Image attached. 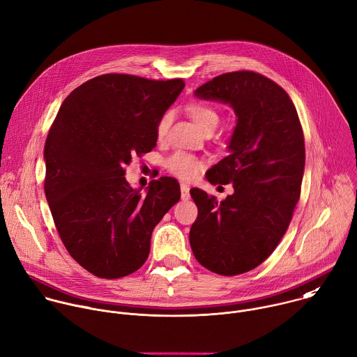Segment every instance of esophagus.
<instances>
[{"label":"esophagus","mask_w":357,"mask_h":357,"mask_svg":"<svg viewBox=\"0 0 357 357\" xmlns=\"http://www.w3.org/2000/svg\"><path fill=\"white\" fill-rule=\"evenodd\" d=\"M189 185L188 183H181V197H182V200H189Z\"/></svg>","instance_id":"esophagus-1"}]
</instances>
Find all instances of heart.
Instances as JSON below:
<instances>
[{
	"label": "heart",
	"instance_id": "1",
	"mask_svg": "<svg viewBox=\"0 0 357 357\" xmlns=\"http://www.w3.org/2000/svg\"><path fill=\"white\" fill-rule=\"evenodd\" d=\"M188 112H189L190 117L193 119V122L197 125V128L202 129L203 132L207 129H217V126L220 123V114L217 113L215 109H213L207 105L192 103V105H189ZM171 121H172L171 113H167L162 116V119L158 123V128H157L158 137H162L167 133V129H168ZM167 168L174 175H176L179 178L190 179L202 171L203 164L193 155H189L185 153H176L168 158Z\"/></svg>",
	"mask_w": 357,
	"mask_h": 357
}]
</instances>
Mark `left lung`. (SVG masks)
Returning a JSON list of instances; mask_svg holds the SVG:
<instances>
[{"label": "left lung", "instance_id": "1", "mask_svg": "<svg viewBox=\"0 0 357 357\" xmlns=\"http://www.w3.org/2000/svg\"><path fill=\"white\" fill-rule=\"evenodd\" d=\"M193 93L228 105L236 123L228 155L206 172L213 185L232 183L234 193L218 203L190 189L199 210L190 248L206 269L241 275L275 251L290 224L305 165L301 125L286 91L254 71L218 75Z\"/></svg>", "mask_w": 357, "mask_h": 357}]
</instances>
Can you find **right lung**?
<instances>
[{
	"label": "right lung",
	"mask_w": 357,
	"mask_h": 357,
	"mask_svg": "<svg viewBox=\"0 0 357 357\" xmlns=\"http://www.w3.org/2000/svg\"><path fill=\"white\" fill-rule=\"evenodd\" d=\"M185 86L179 78L105 74L63 102L45 144V193L68 254L102 279L143 266L151 234L179 200V183L162 176L144 193L125 167L157 146V128Z\"/></svg>",
	"instance_id": "right-lung-1"
}]
</instances>
